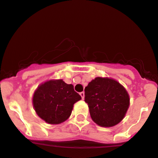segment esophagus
Instances as JSON below:
<instances>
[{"mask_svg": "<svg viewBox=\"0 0 158 158\" xmlns=\"http://www.w3.org/2000/svg\"><path fill=\"white\" fill-rule=\"evenodd\" d=\"M80 94V96L82 97V100H83V99L85 98V93H84V91H82V92H81L80 94Z\"/></svg>", "mask_w": 158, "mask_h": 158, "instance_id": "34e87169", "label": "esophagus"}]
</instances>
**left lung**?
Masks as SVG:
<instances>
[{"label":"left lung","instance_id":"8db88e82","mask_svg":"<svg viewBox=\"0 0 158 158\" xmlns=\"http://www.w3.org/2000/svg\"><path fill=\"white\" fill-rule=\"evenodd\" d=\"M85 101L94 122L100 127H111L120 123L125 116L130 96L115 79L99 76L85 88Z\"/></svg>","mask_w":158,"mask_h":158}]
</instances>
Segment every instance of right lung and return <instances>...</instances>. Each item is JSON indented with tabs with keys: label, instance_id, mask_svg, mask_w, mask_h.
Returning <instances> with one entry per match:
<instances>
[{
	"label": "right lung",
	"instance_id": "add662e5",
	"mask_svg": "<svg viewBox=\"0 0 158 158\" xmlns=\"http://www.w3.org/2000/svg\"><path fill=\"white\" fill-rule=\"evenodd\" d=\"M81 99L72 84H67L63 79H50L35 90L32 103L41 119L48 124H59L69 118L74 103Z\"/></svg>",
	"mask_w": 158,
	"mask_h": 158
}]
</instances>
